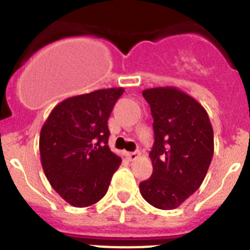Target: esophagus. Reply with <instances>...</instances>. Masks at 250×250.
Segmentation results:
<instances>
[{
	"label": "esophagus",
	"instance_id": "esophagus-1",
	"mask_svg": "<svg viewBox=\"0 0 250 250\" xmlns=\"http://www.w3.org/2000/svg\"><path fill=\"white\" fill-rule=\"evenodd\" d=\"M141 156V152L139 151H133V152H127V158L130 160H137Z\"/></svg>",
	"mask_w": 250,
	"mask_h": 250
}]
</instances>
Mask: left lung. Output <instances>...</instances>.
<instances>
[{
	"label": "left lung",
	"mask_w": 250,
	"mask_h": 250,
	"mask_svg": "<svg viewBox=\"0 0 250 250\" xmlns=\"http://www.w3.org/2000/svg\"><path fill=\"white\" fill-rule=\"evenodd\" d=\"M154 119L152 175L139 191L154 208H179L205 180L214 155V131L201 104L176 87L143 90Z\"/></svg>",
	"instance_id": "left-lung-1"
}]
</instances>
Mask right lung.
Masks as SVG:
<instances>
[{"instance_id": "right-lung-1", "label": "right lung", "mask_w": 250, "mask_h": 250, "mask_svg": "<svg viewBox=\"0 0 250 250\" xmlns=\"http://www.w3.org/2000/svg\"><path fill=\"white\" fill-rule=\"evenodd\" d=\"M123 87L65 99L40 131V159L52 188L67 204L87 208L103 198L121 158L108 147V119Z\"/></svg>"}]
</instances>
